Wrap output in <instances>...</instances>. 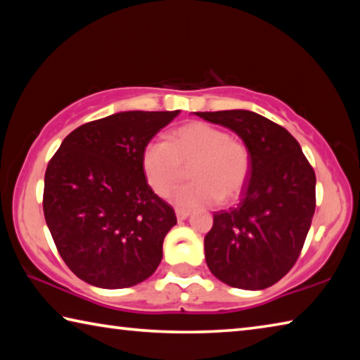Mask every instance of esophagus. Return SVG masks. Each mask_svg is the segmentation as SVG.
<instances>
[{
    "label": "esophagus",
    "mask_w": 360,
    "mask_h": 360,
    "mask_svg": "<svg viewBox=\"0 0 360 360\" xmlns=\"http://www.w3.org/2000/svg\"><path fill=\"white\" fill-rule=\"evenodd\" d=\"M188 214H191V211L182 210V208H176V217H178V221H184V219L188 217Z\"/></svg>",
    "instance_id": "34e87169"
}]
</instances>
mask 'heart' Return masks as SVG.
<instances>
[{
	"instance_id": "heart-1",
	"label": "heart",
	"mask_w": 360,
	"mask_h": 360,
	"mask_svg": "<svg viewBox=\"0 0 360 360\" xmlns=\"http://www.w3.org/2000/svg\"><path fill=\"white\" fill-rule=\"evenodd\" d=\"M141 167L158 197H167L184 178L188 184L173 193L182 208L231 202L245 191L252 169V154L246 141L230 136L221 127L195 120L172 131L167 141L152 139L144 146Z\"/></svg>"
}]
</instances>
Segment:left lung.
<instances>
[{"instance_id":"left-lung-1","label":"left lung","mask_w":360,"mask_h":360,"mask_svg":"<svg viewBox=\"0 0 360 360\" xmlns=\"http://www.w3.org/2000/svg\"><path fill=\"white\" fill-rule=\"evenodd\" d=\"M233 130L252 154L241 202L214 212L205 236L206 265L231 288L278 283L298 259L316 208V174L284 127L252 111L195 112Z\"/></svg>"}]
</instances>
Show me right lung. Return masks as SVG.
Returning <instances> with one entry per match:
<instances>
[{"label":"right lung","mask_w":360,"mask_h":360,"mask_svg":"<svg viewBox=\"0 0 360 360\" xmlns=\"http://www.w3.org/2000/svg\"><path fill=\"white\" fill-rule=\"evenodd\" d=\"M181 111H129L72 130L49 162L42 208L58 254L82 281L131 288L162 260L174 210L141 167L144 146Z\"/></svg>","instance_id":"add662e5"}]
</instances>
